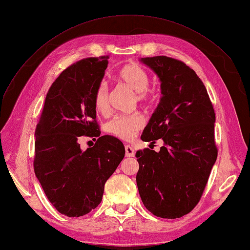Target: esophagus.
Here are the masks:
<instances>
[{
  "label": "esophagus",
  "instance_id": "34e87169",
  "mask_svg": "<svg viewBox=\"0 0 250 250\" xmlns=\"http://www.w3.org/2000/svg\"><path fill=\"white\" fill-rule=\"evenodd\" d=\"M125 155H126V157H133L134 156V149L130 145L125 146Z\"/></svg>",
  "mask_w": 250,
  "mask_h": 250
}]
</instances>
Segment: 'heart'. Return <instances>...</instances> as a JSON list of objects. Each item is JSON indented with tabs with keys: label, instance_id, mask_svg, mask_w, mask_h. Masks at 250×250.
<instances>
[{
	"label": "heart",
	"instance_id": "obj_1",
	"mask_svg": "<svg viewBox=\"0 0 250 250\" xmlns=\"http://www.w3.org/2000/svg\"><path fill=\"white\" fill-rule=\"evenodd\" d=\"M116 79L121 84H124L137 94L139 102H147L151 99V94L148 90L149 76L147 72L137 63L131 62L121 67L116 74ZM94 104L97 111L105 113L108 109V93L107 87L100 84L97 87ZM145 125V120L140 113H133L128 116H117L108 124V130L115 137L124 140H132L137 132Z\"/></svg>",
	"mask_w": 250,
	"mask_h": 250
}]
</instances>
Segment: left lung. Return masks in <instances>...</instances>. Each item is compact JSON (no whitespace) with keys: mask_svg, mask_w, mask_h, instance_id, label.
<instances>
[{"mask_svg":"<svg viewBox=\"0 0 250 250\" xmlns=\"http://www.w3.org/2000/svg\"><path fill=\"white\" fill-rule=\"evenodd\" d=\"M140 62L160 79L162 93L141 139H162L164 145L158 152L137 151L139 193L153 215L180 218L200 200L217 160L215 111L206 86L186 63L167 56Z\"/></svg>","mask_w":250,"mask_h":250,"instance_id":"obj_1","label":"left lung"}]
</instances>
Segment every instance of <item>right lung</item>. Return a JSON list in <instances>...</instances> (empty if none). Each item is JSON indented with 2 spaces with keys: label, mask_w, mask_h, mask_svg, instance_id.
<instances>
[{
  "label": "right lung",
  "mask_w": 250,
  "mask_h": 250,
  "mask_svg": "<svg viewBox=\"0 0 250 250\" xmlns=\"http://www.w3.org/2000/svg\"><path fill=\"white\" fill-rule=\"evenodd\" d=\"M107 64L108 56L90 57L64 70L51 85L36 125L35 175L49 201L67 217L99 206L105 183L125 155L119 139L100 137L96 121L94 97ZM83 135L98 138L85 151L79 144Z\"/></svg>",
  "instance_id": "obj_1"
}]
</instances>
